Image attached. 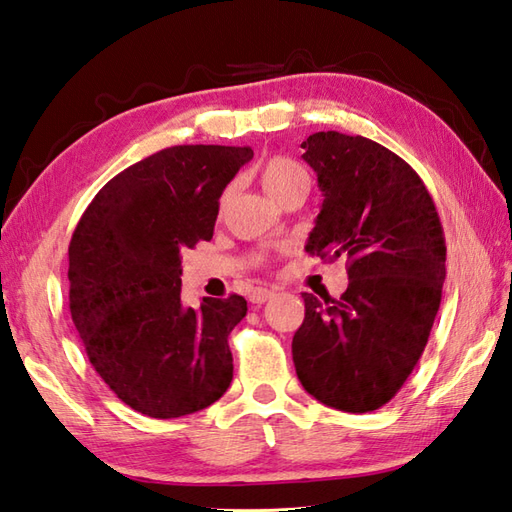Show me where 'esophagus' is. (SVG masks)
Instances as JSON below:
<instances>
[{
  "label": "esophagus",
  "mask_w": 512,
  "mask_h": 512,
  "mask_svg": "<svg viewBox=\"0 0 512 512\" xmlns=\"http://www.w3.org/2000/svg\"><path fill=\"white\" fill-rule=\"evenodd\" d=\"M274 291H271V289H265V287H258V289H254L252 293H249V302H252V304H265L267 300H271V298H274Z\"/></svg>",
  "instance_id": "obj_1"
}]
</instances>
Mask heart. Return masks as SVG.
<instances>
[{"label": "heart", "mask_w": 512, "mask_h": 512, "mask_svg": "<svg viewBox=\"0 0 512 512\" xmlns=\"http://www.w3.org/2000/svg\"><path fill=\"white\" fill-rule=\"evenodd\" d=\"M258 179L260 186L265 188L267 195L274 201H280L291 190L309 188V175H306V170L285 155H274L265 160L263 166L258 168Z\"/></svg>", "instance_id": "obj_1"}]
</instances>
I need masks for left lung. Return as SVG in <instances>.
<instances>
[{
	"instance_id": "obj_1",
	"label": "left lung",
	"mask_w": 512,
	"mask_h": 512,
	"mask_svg": "<svg viewBox=\"0 0 512 512\" xmlns=\"http://www.w3.org/2000/svg\"><path fill=\"white\" fill-rule=\"evenodd\" d=\"M324 195L306 252L346 256L342 298L302 293L293 363L304 390L335 410H379L403 388L434 326L445 282V232L416 170L361 135L302 142Z\"/></svg>"
}]
</instances>
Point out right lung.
<instances>
[{
    "instance_id": "obj_1",
    "label": "right lung",
    "mask_w": 512,
    "mask_h": 512,
    "mask_svg": "<svg viewBox=\"0 0 512 512\" xmlns=\"http://www.w3.org/2000/svg\"><path fill=\"white\" fill-rule=\"evenodd\" d=\"M249 146L184 144L124 168L98 190L70 241V311L100 379L151 418L219 401L243 295L181 302V252L210 241L219 197Z\"/></svg>"
}]
</instances>
